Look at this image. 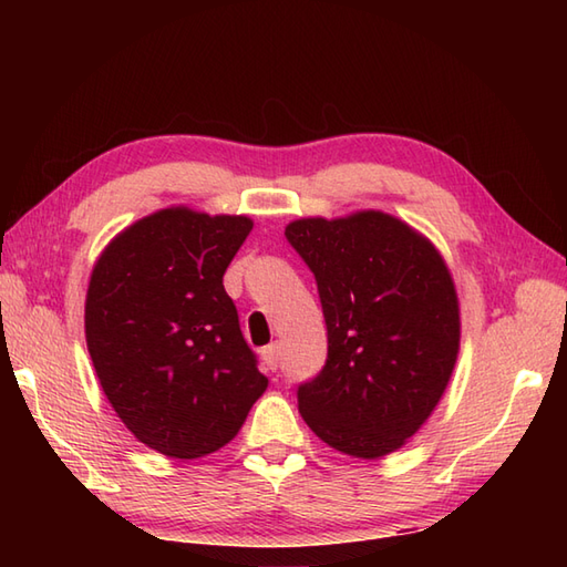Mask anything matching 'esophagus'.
<instances>
[{"instance_id": "esophagus-1", "label": "esophagus", "mask_w": 567, "mask_h": 567, "mask_svg": "<svg viewBox=\"0 0 567 567\" xmlns=\"http://www.w3.org/2000/svg\"><path fill=\"white\" fill-rule=\"evenodd\" d=\"M265 365H268V370H277V360H280V353H277V343H270L265 346L260 351Z\"/></svg>"}]
</instances>
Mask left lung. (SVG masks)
Segmentation results:
<instances>
[{
  "label": "left lung",
  "instance_id": "obj_1",
  "mask_svg": "<svg viewBox=\"0 0 567 567\" xmlns=\"http://www.w3.org/2000/svg\"><path fill=\"white\" fill-rule=\"evenodd\" d=\"M285 236L315 272L329 355L297 390L331 449L382 457L436 409L461 348V309L441 252L384 212L297 219Z\"/></svg>",
  "mask_w": 567,
  "mask_h": 567
}]
</instances>
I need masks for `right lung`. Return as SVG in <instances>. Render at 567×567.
Masks as SVG:
<instances>
[{
	"instance_id": "right-lung-1",
	"label": "right lung",
	"mask_w": 567,
	"mask_h": 567,
	"mask_svg": "<svg viewBox=\"0 0 567 567\" xmlns=\"http://www.w3.org/2000/svg\"><path fill=\"white\" fill-rule=\"evenodd\" d=\"M250 228L248 216L161 209L124 228L92 270L84 336L102 390L167 457L219 451L268 388L224 290Z\"/></svg>"
}]
</instances>
